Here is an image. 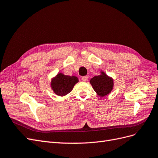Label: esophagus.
<instances>
[{
    "label": "esophagus",
    "instance_id": "obj_1",
    "mask_svg": "<svg viewBox=\"0 0 158 158\" xmlns=\"http://www.w3.org/2000/svg\"><path fill=\"white\" fill-rule=\"evenodd\" d=\"M82 81H84V82H86V81H88V77L87 76H84V77H82Z\"/></svg>",
    "mask_w": 158,
    "mask_h": 158
}]
</instances>
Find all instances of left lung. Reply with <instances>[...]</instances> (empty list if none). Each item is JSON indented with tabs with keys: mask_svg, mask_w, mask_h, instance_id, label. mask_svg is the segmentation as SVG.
<instances>
[{
	"mask_svg": "<svg viewBox=\"0 0 158 158\" xmlns=\"http://www.w3.org/2000/svg\"><path fill=\"white\" fill-rule=\"evenodd\" d=\"M90 83L97 95L100 97H104L110 94L114 85L112 77H109L102 71H101L99 75H96L91 79Z\"/></svg>",
	"mask_w": 158,
	"mask_h": 158,
	"instance_id": "1",
	"label": "left lung"
}]
</instances>
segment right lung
<instances>
[{
    "label": "right lung",
    "mask_w": 158,
    "mask_h": 158,
    "mask_svg": "<svg viewBox=\"0 0 158 158\" xmlns=\"http://www.w3.org/2000/svg\"><path fill=\"white\" fill-rule=\"evenodd\" d=\"M78 82L79 79L75 76H69L58 73L52 79L50 86L56 94L64 96L69 93L74 85Z\"/></svg>",
    "instance_id": "1"
}]
</instances>
